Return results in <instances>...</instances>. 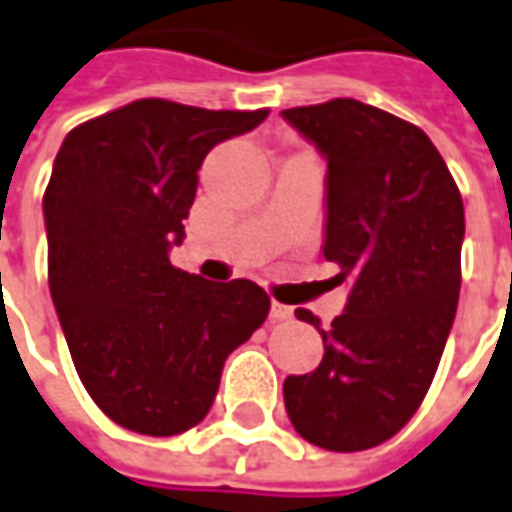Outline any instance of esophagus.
Masks as SVG:
<instances>
[{"mask_svg":"<svg viewBox=\"0 0 512 512\" xmlns=\"http://www.w3.org/2000/svg\"><path fill=\"white\" fill-rule=\"evenodd\" d=\"M294 316V308H288L283 302H271V319L274 322H285V319H291Z\"/></svg>","mask_w":512,"mask_h":512,"instance_id":"esophagus-1","label":"esophagus"}]
</instances>
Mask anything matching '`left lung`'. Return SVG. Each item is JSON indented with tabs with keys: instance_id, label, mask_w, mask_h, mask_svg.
Listing matches in <instances>:
<instances>
[{
	"instance_id": "8db88e82",
	"label": "left lung",
	"mask_w": 512,
	"mask_h": 512,
	"mask_svg": "<svg viewBox=\"0 0 512 512\" xmlns=\"http://www.w3.org/2000/svg\"><path fill=\"white\" fill-rule=\"evenodd\" d=\"M328 159L325 246L350 283L344 314L319 328L314 373L288 375L285 412L308 443L364 451L409 423L437 373L460 300L465 210L431 139L353 97L285 109Z\"/></svg>"
}]
</instances>
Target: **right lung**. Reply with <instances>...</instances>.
Instances as JSON below:
<instances>
[{
	"label": "right lung",
	"mask_w": 512,
	"mask_h": 512,
	"mask_svg": "<svg viewBox=\"0 0 512 512\" xmlns=\"http://www.w3.org/2000/svg\"><path fill=\"white\" fill-rule=\"evenodd\" d=\"M269 109L134 100L66 134L44 193L50 294L92 401L123 429L170 437L210 412L227 356L269 316L252 280L170 263L204 156Z\"/></svg>",
	"instance_id": "obj_1"
}]
</instances>
